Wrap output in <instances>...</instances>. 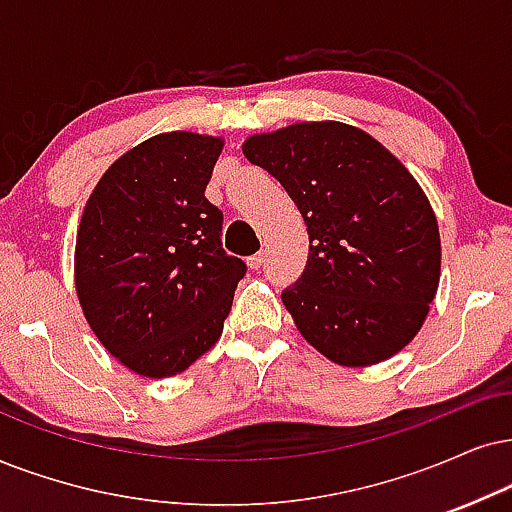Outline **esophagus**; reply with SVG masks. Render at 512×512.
Masks as SVG:
<instances>
[{
    "label": "esophagus",
    "instance_id": "1",
    "mask_svg": "<svg viewBox=\"0 0 512 512\" xmlns=\"http://www.w3.org/2000/svg\"><path fill=\"white\" fill-rule=\"evenodd\" d=\"M264 260H267V252H264V250L255 252V255L248 257V267H250V269H260L262 264H264Z\"/></svg>",
    "mask_w": 512,
    "mask_h": 512
}]
</instances>
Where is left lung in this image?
<instances>
[{"label":"left lung","instance_id":"8db88e82","mask_svg":"<svg viewBox=\"0 0 512 512\" xmlns=\"http://www.w3.org/2000/svg\"><path fill=\"white\" fill-rule=\"evenodd\" d=\"M281 181L309 234L281 293L297 331L340 366H371L416 338L439 286L437 217L411 172L345 122H297L243 144Z\"/></svg>","mask_w":512,"mask_h":512}]
</instances>
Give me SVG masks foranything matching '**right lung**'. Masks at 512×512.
<instances>
[{
  "mask_svg": "<svg viewBox=\"0 0 512 512\" xmlns=\"http://www.w3.org/2000/svg\"><path fill=\"white\" fill-rule=\"evenodd\" d=\"M224 141L170 132L108 167L75 243L84 319L129 371L170 378L222 335L245 262L222 248V210L205 198Z\"/></svg>",
  "mask_w": 512,
  "mask_h": 512,
  "instance_id": "add662e5",
  "label": "right lung"
}]
</instances>
